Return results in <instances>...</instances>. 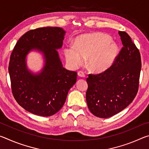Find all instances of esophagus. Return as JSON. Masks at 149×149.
I'll list each match as a JSON object with an SVG mask.
<instances>
[{
    "mask_svg": "<svg viewBox=\"0 0 149 149\" xmlns=\"http://www.w3.org/2000/svg\"><path fill=\"white\" fill-rule=\"evenodd\" d=\"M77 75H78V76H79L81 77H85V75L84 74V72H82V71H79V72H77Z\"/></svg>",
    "mask_w": 149,
    "mask_h": 149,
    "instance_id": "34e87169",
    "label": "esophagus"
}]
</instances>
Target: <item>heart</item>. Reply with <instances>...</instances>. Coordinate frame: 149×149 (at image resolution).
Segmentation results:
<instances>
[{
  "label": "heart",
  "instance_id": "1",
  "mask_svg": "<svg viewBox=\"0 0 149 149\" xmlns=\"http://www.w3.org/2000/svg\"><path fill=\"white\" fill-rule=\"evenodd\" d=\"M120 48L108 35L101 33L82 35L75 39L74 47H66L67 61L77 66L86 58V65L93 72H102L112 66L119 54Z\"/></svg>",
  "mask_w": 149,
  "mask_h": 149
}]
</instances>
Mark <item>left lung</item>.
<instances>
[{
	"label": "left lung",
	"instance_id": "left-lung-1",
	"mask_svg": "<svg viewBox=\"0 0 149 149\" xmlns=\"http://www.w3.org/2000/svg\"><path fill=\"white\" fill-rule=\"evenodd\" d=\"M123 47L110 68L89 74L86 100L95 116L107 118L132 103L138 92L141 69L139 50L125 31L118 32Z\"/></svg>",
	"mask_w": 149,
	"mask_h": 149
}]
</instances>
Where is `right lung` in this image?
I'll return each instance as SVG.
<instances>
[{
    "label": "right lung",
    "mask_w": 149,
    "mask_h": 149,
    "mask_svg": "<svg viewBox=\"0 0 149 149\" xmlns=\"http://www.w3.org/2000/svg\"><path fill=\"white\" fill-rule=\"evenodd\" d=\"M65 31L58 27L30 30L20 37L12 52L8 65L15 100L32 114L50 116L61 109L69 90L77 81V72L62 66L57 49L62 47ZM44 54L42 72L34 74L26 68L25 58L31 49Z\"/></svg>",
    "instance_id": "obj_1"
}]
</instances>
